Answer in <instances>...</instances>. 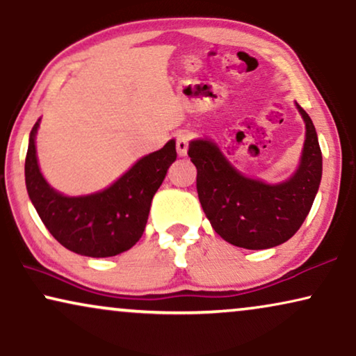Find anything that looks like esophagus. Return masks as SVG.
Wrapping results in <instances>:
<instances>
[{
  "mask_svg": "<svg viewBox=\"0 0 356 356\" xmlns=\"http://www.w3.org/2000/svg\"><path fill=\"white\" fill-rule=\"evenodd\" d=\"M188 143H191V134H188V131H179V134L175 135V148H177L179 156L187 154Z\"/></svg>",
  "mask_w": 356,
  "mask_h": 356,
  "instance_id": "34e87169",
  "label": "esophagus"
}]
</instances>
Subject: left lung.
Here are the masks:
<instances>
[{
	"instance_id": "obj_1",
	"label": "left lung",
	"mask_w": 356,
	"mask_h": 356,
	"mask_svg": "<svg viewBox=\"0 0 356 356\" xmlns=\"http://www.w3.org/2000/svg\"><path fill=\"white\" fill-rule=\"evenodd\" d=\"M300 169L290 181L268 186L244 177L227 163L215 143L195 140L187 154L197 168V192L213 229L229 244L268 249L283 244L300 229L309 213L322 177V154L311 117Z\"/></svg>"
}]
</instances>
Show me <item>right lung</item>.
I'll return each mask as SVG.
<instances>
[{
    "label": "right lung",
    "mask_w": 356,
    "mask_h": 356,
    "mask_svg": "<svg viewBox=\"0 0 356 356\" xmlns=\"http://www.w3.org/2000/svg\"><path fill=\"white\" fill-rule=\"evenodd\" d=\"M31 131L26 156V187L42 222L71 252L88 257H112L138 243L148 221L151 200L177 158L175 141L141 158L106 191L86 197H65L42 177Z\"/></svg>",
    "instance_id": "add662e5"
}]
</instances>
